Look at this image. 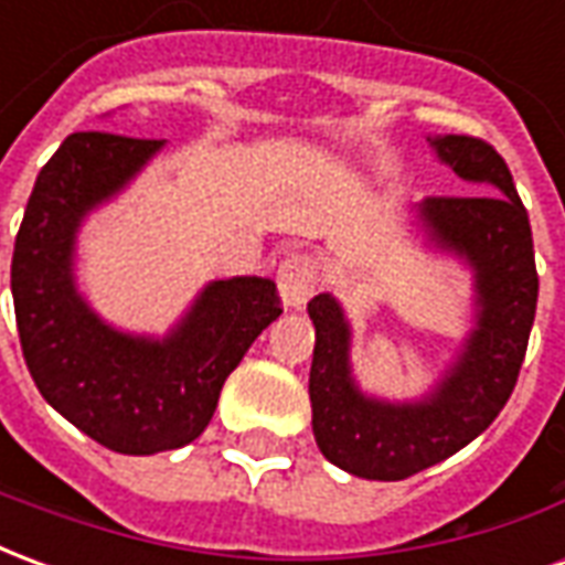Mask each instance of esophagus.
<instances>
[{
  "instance_id": "esophagus-1",
  "label": "esophagus",
  "mask_w": 565,
  "mask_h": 565,
  "mask_svg": "<svg viewBox=\"0 0 565 565\" xmlns=\"http://www.w3.org/2000/svg\"><path fill=\"white\" fill-rule=\"evenodd\" d=\"M318 287V266L306 254H294L278 266V290H281L284 306L302 308Z\"/></svg>"
}]
</instances>
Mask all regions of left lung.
Here are the masks:
<instances>
[{
	"label": "left lung",
	"mask_w": 565,
	"mask_h": 565,
	"mask_svg": "<svg viewBox=\"0 0 565 565\" xmlns=\"http://www.w3.org/2000/svg\"><path fill=\"white\" fill-rule=\"evenodd\" d=\"M475 193L417 205L429 242L475 271V330L436 391L417 403L372 399L351 379V327L330 294L308 302L315 360L308 375L320 454L344 472L403 481L466 448L509 403L539 299L533 230L505 160L472 136L426 139Z\"/></svg>",
	"instance_id": "left-lung-1"
}]
</instances>
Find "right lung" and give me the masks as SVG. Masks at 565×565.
Here are the masks:
<instances>
[{
	"mask_svg": "<svg viewBox=\"0 0 565 565\" xmlns=\"http://www.w3.org/2000/svg\"><path fill=\"white\" fill-rule=\"evenodd\" d=\"M160 148L157 139L72 132L35 178L11 257L20 348L39 393L93 441L136 457L190 445L209 426L223 381L281 315L269 278L211 281L166 339L115 330L84 302L72 275L81 221Z\"/></svg>",
	"mask_w": 565,
	"mask_h": 565,
	"instance_id": "right-lung-1",
	"label": "right lung"
}]
</instances>
